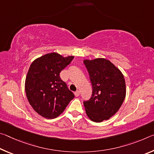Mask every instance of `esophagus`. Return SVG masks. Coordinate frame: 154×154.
<instances>
[{"mask_svg":"<svg viewBox=\"0 0 154 154\" xmlns=\"http://www.w3.org/2000/svg\"><path fill=\"white\" fill-rule=\"evenodd\" d=\"M79 94H80V92L79 90H77L75 92V96H77H77H79Z\"/></svg>","mask_w":154,"mask_h":154,"instance_id":"esophagus-1","label":"esophagus"}]
</instances>
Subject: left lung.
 <instances>
[{
    "mask_svg": "<svg viewBox=\"0 0 154 154\" xmlns=\"http://www.w3.org/2000/svg\"><path fill=\"white\" fill-rule=\"evenodd\" d=\"M90 75L92 94L85 101V113L91 120H107L118 111L126 94V82L120 70L111 61L98 58L83 60Z\"/></svg>",
    "mask_w": 154,
    "mask_h": 154,
    "instance_id": "obj_1",
    "label": "left lung"
}]
</instances>
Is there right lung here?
Returning a JSON list of instances; mask_svg holds the SVG:
<instances>
[{
    "label": "right lung",
    "instance_id": "1",
    "mask_svg": "<svg viewBox=\"0 0 154 154\" xmlns=\"http://www.w3.org/2000/svg\"><path fill=\"white\" fill-rule=\"evenodd\" d=\"M74 58L56 52L34 60L25 80V92L30 105L36 113L54 119L63 113L75 96L60 77V72Z\"/></svg>",
    "mask_w": 154,
    "mask_h": 154
}]
</instances>
